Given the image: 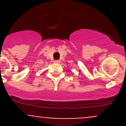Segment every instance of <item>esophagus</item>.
Returning a JSON list of instances; mask_svg holds the SVG:
<instances>
[{
    "instance_id": "obj_1",
    "label": "esophagus",
    "mask_w": 126,
    "mask_h": 126,
    "mask_svg": "<svg viewBox=\"0 0 126 126\" xmlns=\"http://www.w3.org/2000/svg\"><path fill=\"white\" fill-rule=\"evenodd\" d=\"M54 63H60V61L59 60H55V61H54Z\"/></svg>"
}]
</instances>
